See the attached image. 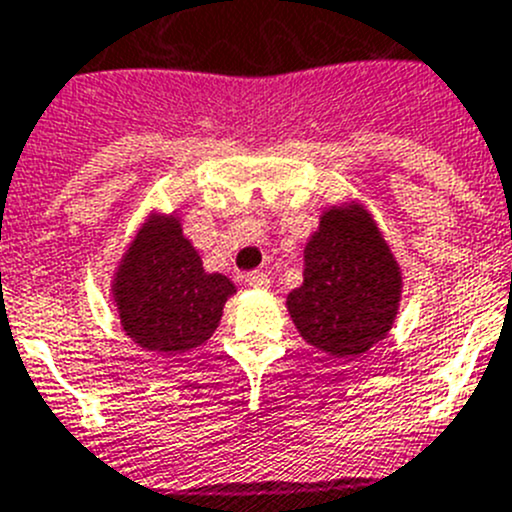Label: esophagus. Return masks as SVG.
<instances>
[{"label":"esophagus","instance_id":"obj_1","mask_svg":"<svg viewBox=\"0 0 512 512\" xmlns=\"http://www.w3.org/2000/svg\"><path fill=\"white\" fill-rule=\"evenodd\" d=\"M246 279H248V284L253 286V289H269V284H271L269 276H266L264 271H251Z\"/></svg>","mask_w":512,"mask_h":512}]
</instances>
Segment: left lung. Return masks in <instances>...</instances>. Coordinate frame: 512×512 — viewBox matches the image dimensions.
<instances>
[{"mask_svg":"<svg viewBox=\"0 0 512 512\" xmlns=\"http://www.w3.org/2000/svg\"><path fill=\"white\" fill-rule=\"evenodd\" d=\"M402 269L362 203L329 206L304 248V284L286 296L301 337L319 352L349 359L392 329Z\"/></svg>","mask_w":512,"mask_h":512,"instance_id":"obj_1","label":"left lung"}]
</instances>
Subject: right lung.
Returning <instances> with one entry per match:
<instances>
[{"instance_id":"add662e5","label":"right lung","mask_w":512,"mask_h":512,"mask_svg":"<svg viewBox=\"0 0 512 512\" xmlns=\"http://www.w3.org/2000/svg\"><path fill=\"white\" fill-rule=\"evenodd\" d=\"M110 291L125 334L148 352L173 357L213 337L236 286L203 269L175 213H150L123 253Z\"/></svg>"}]
</instances>
